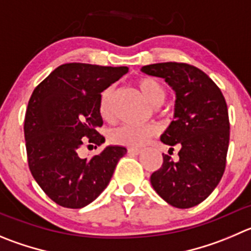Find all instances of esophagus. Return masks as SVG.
I'll return each instance as SVG.
<instances>
[{
	"mask_svg": "<svg viewBox=\"0 0 251 251\" xmlns=\"http://www.w3.org/2000/svg\"><path fill=\"white\" fill-rule=\"evenodd\" d=\"M127 152H128V153H130V154H140V153H141V152H142V150H140V149H133V147H132V149H128Z\"/></svg>",
	"mask_w": 251,
	"mask_h": 251,
	"instance_id": "esophagus-1",
	"label": "esophagus"
}]
</instances>
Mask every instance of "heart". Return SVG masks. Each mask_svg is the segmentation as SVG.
<instances>
[{
	"label": "heart",
	"instance_id": "heart-1",
	"mask_svg": "<svg viewBox=\"0 0 251 251\" xmlns=\"http://www.w3.org/2000/svg\"><path fill=\"white\" fill-rule=\"evenodd\" d=\"M137 88L144 99L152 106H160L166 98V90L162 84L153 78L145 76L137 80ZM115 90L112 86L105 89L99 99V114L104 120L112 118V100ZM157 133V127L153 125L135 126L121 125L110 133V140L114 144L127 147H141Z\"/></svg>",
	"mask_w": 251,
	"mask_h": 251
}]
</instances>
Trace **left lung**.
<instances>
[{
	"instance_id": "left-lung-1",
	"label": "left lung",
	"mask_w": 251,
	"mask_h": 251,
	"mask_svg": "<svg viewBox=\"0 0 251 251\" xmlns=\"http://www.w3.org/2000/svg\"><path fill=\"white\" fill-rule=\"evenodd\" d=\"M141 72L165 79L176 94L173 120L161 135L165 145L178 146V161L162 154L152 173V187L168 204L192 208L221 182L229 146V116L221 89L198 68L184 63L145 65Z\"/></svg>"
}]
</instances>
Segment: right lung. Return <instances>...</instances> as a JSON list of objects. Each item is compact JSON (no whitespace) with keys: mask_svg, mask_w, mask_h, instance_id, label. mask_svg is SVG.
Returning <instances> with one entry per match:
<instances>
[{"mask_svg":"<svg viewBox=\"0 0 251 251\" xmlns=\"http://www.w3.org/2000/svg\"><path fill=\"white\" fill-rule=\"evenodd\" d=\"M127 67L85 63L59 65L34 89L25 119V139L33 178L53 202L79 209L90 204L109 184L124 146L110 145L93 158H81L85 141L100 146L102 91L125 75ZM88 139H86V137Z\"/></svg>","mask_w":251,"mask_h":251,"instance_id":"obj_1","label":"right lung"}]
</instances>
